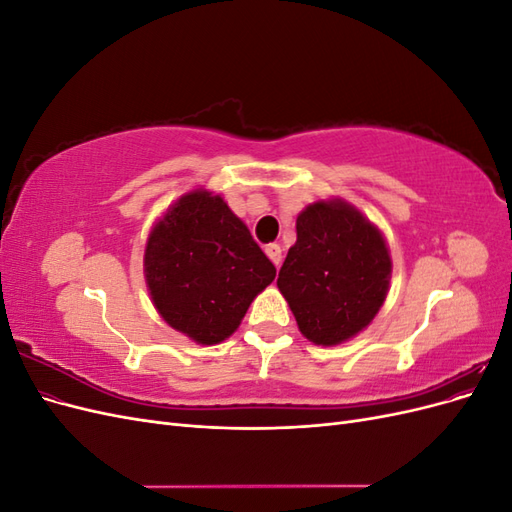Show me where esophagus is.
Segmentation results:
<instances>
[{
    "label": "esophagus",
    "mask_w": 512,
    "mask_h": 512,
    "mask_svg": "<svg viewBox=\"0 0 512 512\" xmlns=\"http://www.w3.org/2000/svg\"><path fill=\"white\" fill-rule=\"evenodd\" d=\"M265 252H267V256L271 258V262H273L275 267L282 265V247L280 245L269 243V245H265Z\"/></svg>",
    "instance_id": "34e87169"
}]
</instances>
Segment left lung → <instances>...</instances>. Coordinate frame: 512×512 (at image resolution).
I'll return each mask as SVG.
<instances>
[{
  "instance_id": "left-lung-1",
  "label": "left lung",
  "mask_w": 512,
  "mask_h": 512,
  "mask_svg": "<svg viewBox=\"0 0 512 512\" xmlns=\"http://www.w3.org/2000/svg\"><path fill=\"white\" fill-rule=\"evenodd\" d=\"M391 256L376 226L342 200H320L297 218L277 277L301 333L335 346L363 331L386 299Z\"/></svg>"
}]
</instances>
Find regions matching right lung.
<instances>
[{"label":"right lung","instance_id":"right-lung-1","mask_svg":"<svg viewBox=\"0 0 512 512\" xmlns=\"http://www.w3.org/2000/svg\"><path fill=\"white\" fill-rule=\"evenodd\" d=\"M145 277L170 327L211 346L237 331L275 267L220 196L196 190L151 230Z\"/></svg>","mask_w":512,"mask_h":512}]
</instances>
